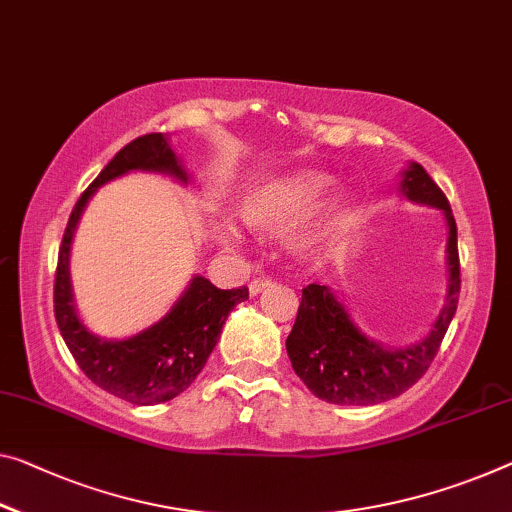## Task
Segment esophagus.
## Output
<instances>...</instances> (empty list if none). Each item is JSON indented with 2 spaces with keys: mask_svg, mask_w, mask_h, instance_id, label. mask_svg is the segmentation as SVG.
<instances>
[{
  "mask_svg": "<svg viewBox=\"0 0 512 512\" xmlns=\"http://www.w3.org/2000/svg\"><path fill=\"white\" fill-rule=\"evenodd\" d=\"M274 283V279L272 277H256L254 281L249 283V293L251 295H258V293H263L265 288H270Z\"/></svg>",
  "mask_w": 512,
  "mask_h": 512,
  "instance_id": "34e87169",
  "label": "esophagus"
}]
</instances>
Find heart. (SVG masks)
Returning a JSON list of instances; mask_svg holds the SVG:
<instances>
[{"instance_id": "obj_1", "label": "heart", "mask_w": 512, "mask_h": 512, "mask_svg": "<svg viewBox=\"0 0 512 512\" xmlns=\"http://www.w3.org/2000/svg\"><path fill=\"white\" fill-rule=\"evenodd\" d=\"M329 187V178L318 171H293V174L279 176L267 183L258 185L256 190H251L240 203L242 217L247 219L256 229H270L277 231L283 226L302 219L306 212L313 210L318 199ZM345 201L329 199L325 206L320 208L318 217L306 226V229L297 235V242L302 247H309L313 242L320 240V235L325 233L329 226L343 217Z\"/></svg>"}]
</instances>
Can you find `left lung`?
<instances>
[{"label": "left lung", "instance_id": "obj_1", "mask_svg": "<svg viewBox=\"0 0 512 512\" xmlns=\"http://www.w3.org/2000/svg\"><path fill=\"white\" fill-rule=\"evenodd\" d=\"M400 192L410 201L444 210L448 222V272H451L446 304L432 332L421 343L405 350H387L359 332L345 306L327 286L309 283L302 288V302L293 332L286 338V350L300 380L313 396L327 403L375 405L405 393L426 375L458 309V226L446 194L416 162L405 171Z\"/></svg>", "mask_w": 512, "mask_h": 512}]
</instances>
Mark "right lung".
<instances>
[{
	"mask_svg": "<svg viewBox=\"0 0 512 512\" xmlns=\"http://www.w3.org/2000/svg\"><path fill=\"white\" fill-rule=\"evenodd\" d=\"M132 169L162 171L187 183V174L162 132L132 139L107 162L70 212L54 274V318L70 355L93 384L132 405H157L176 398L196 380L219 341L231 309L247 300L249 288L219 290L208 279L194 277L187 293L167 316L146 332L125 341H105L82 325L73 306L68 274L75 226L91 194L107 180L119 178Z\"/></svg>",
	"mask_w": 512,
	"mask_h": 512,
	"instance_id": "add662e5",
	"label": "right lung"
}]
</instances>
